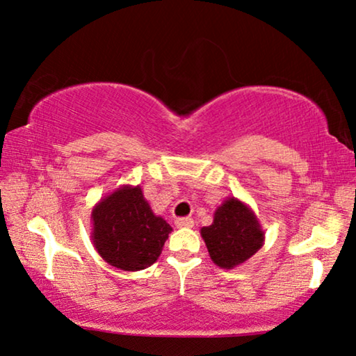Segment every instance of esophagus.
Returning a JSON list of instances; mask_svg holds the SVG:
<instances>
[{
	"label": "esophagus",
	"mask_w": 356,
	"mask_h": 356,
	"mask_svg": "<svg viewBox=\"0 0 356 356\" xmlns=\"http://www.w3.org/2000/svg\"><path fill=\"white\" fill-rule=\"evenodd\" d=\"M175 225L178 228H191L194 225V220L191 217H179L175 220Z\"/></svg>",
	"instance_id": "obj_1"
}]
</instances>
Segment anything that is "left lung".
<instances>
[{
	"mask_svg": "<svg viewBox=\"0 0 356 356\" xmlns=\"http://www.w3.org/2000/svg\"><path fill=\"white\" fill-rule=\"evenodd\" d=\"M201 235L211 259L222 269H232L250 259L264 240L254 213L235 197L217 209L213 223L204 227Z\"/></svg>",
	"mask_w": 356,
	"mask_h": 356,
	"instance_id": "1",
	"label": "left lung"
}]
</instances>
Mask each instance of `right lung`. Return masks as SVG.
<instances>
[{"mask_svg":"<svg viewBox=\"0 0 356 356\" xmlns=\"http://www.w3.org/2000/svg\"><path fill=\"white\" fill-rule=\"evenodd\" d=\"M92 220V238L99 254L123 270L152 266L172 232L162 217L154 216L139 186H124L100 201Z\"/></svg>","mask_w":356,"mask_h":356,"instance_id":"add662e5","label":"right lung"}]
</instances>
